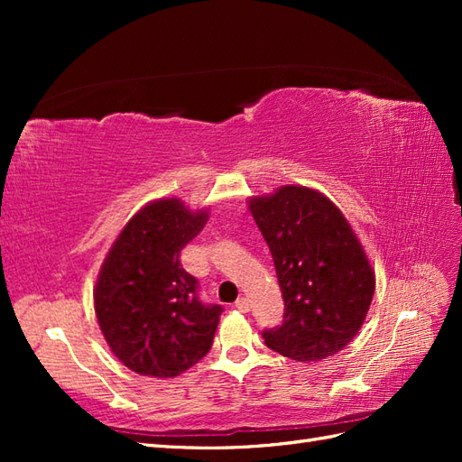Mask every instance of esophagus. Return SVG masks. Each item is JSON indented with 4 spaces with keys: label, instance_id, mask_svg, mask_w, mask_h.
I'll return each mask as SVG.
<instances>
[{
    "label": "esophagus",
    "instance_id": "esophagus-1",
    "mask_svg": "<svg viewBox=\"0 0 462 462\" xmlns=\"http://www.w3.org/2000/svg\"><path fill=\"white\" fill-rule=\"evenodd\" d=\"M236 310H240V311H250V301L246 300V298H240L238 301H236Z\"/></svg>",
    "mask_w": 462,
    "mask_h": 462
}]
</instances>
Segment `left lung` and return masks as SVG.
<instances>
[{"label": "left lung", "instance_id": "8db88e82", "mask_svg": "<svg viewBox=\"0 0 462 462\" xmlns=\"http://www.w3.org/2000/svg\"><path fill=\"white\" fill-rule=\"evenodd\" d=\"M283 298V321L263 341L283 357L336 356L365 321L375 273L346 216L321 192L282 186L250 199Z\"/></svg>", "mask_w": 462, "mask_h": 462}]
</instances>
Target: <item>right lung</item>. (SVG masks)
<instances>
[{
    "mask_svg": "<svg viewBox=\"0 0 462 462\" xmlns=\"http://www.w3.org/2000/svg\"><path fill=\"white\" fill-rule=\"evenodd\" d=\"M208 210L179 199L149 202L126 222L101 266L95 313L111 351L139 375L176 377L212 347L222 306L199 298L180 252Z\"/></svg>",
    "mask_w": 462,
    "mask_h": 462,
    "instance_id": "add662e5",
    "label": "right lung"
}]
</instances>
